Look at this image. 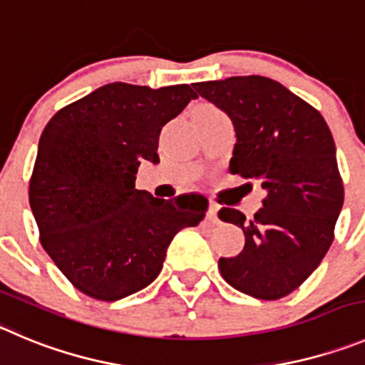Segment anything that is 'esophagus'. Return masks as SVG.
Instances as JSON below:
<instances>
[{"label": "esophagus", "mask_w": 365, "mask_h": 365, "mask_svg": "<svg viewBox=\"0 0 365 365\" xmlns=\"http://www.w3.org/2000/svg\"><path fill=\"white\" fill-rule=\"evenodd\" d=\"M217 210H220V207L216 205V203H210L209 205V220L210 221H217Z\"/></svg>", "instance_id": "34e87169"}]
</instances>
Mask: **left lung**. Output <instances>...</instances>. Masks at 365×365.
Here are the masks:
<instances>
[{"instance_id":"8db88e82","label":"left lung","mask_w":365,"mask_h":365,"mask_svg":"<svg viewBox=\"0 0 365 365\" xmlns=\"http://www.w3.org/2000/svg\"><path fill=\"white\" fill-rule=\"evenodd\" d=\"M229 115L236 131L229 171L267 196L250 221L230 207L220 220L243 229L245 248L217 267L230 286L263 301L297 290L328 248L344 203L331 131L322 115L261 75L192 84Z\"/></svg>"}]
</instances>
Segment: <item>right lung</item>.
<instances>
[{
	"label": "right lung",
	"instance_id": "obj_1",
	"mask_svg": "<svg viewBox=\"0 0 365 365\" xmlns=\"http://www.w3.org/2000/svg\"><path fill=\"white\" fill-rule=\"evenodd\" d=\"M196 93L111 83L57 111L44 128L29 200L41 245L68 281L118 301L158 277L173 237L203 220L202 194L155 198L135 189L142 160L158 162L163 125Z\"/></svg>",
	"mask_w": 365,
	"mask_h": 365
}]
</instances>
